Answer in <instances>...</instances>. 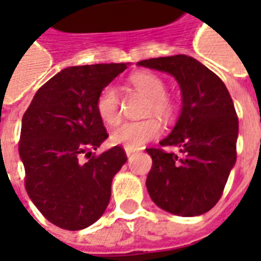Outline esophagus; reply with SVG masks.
I'll return each mask as SVG.
<instances>
[{"label":"esophagus","mask_w":261,"mask_h":261,"mask_svg":"<svg viewBox=\"0 0 261 261\" xmlns=\"http://www.w3.org/2000/svg\"><path fill=\"white\" fill-rule=\"evenodd\" d=\"M136 152H137L136 149H131V148H125V153H127V156H128V158H130L133 153H136Z\"/></svg>","instance_id":"esophagus-1"}]
</instances>
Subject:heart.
Wrapping results in <instances>:
<instances>
[{
  "mask_svg": "<svg viewBox=\"0 0 261 261\" xmlns=\"http://www.w3.org/2000/svg\"><path fill=\"white\" fill-rule=\"evenodd\" d=\"M130 85L137 92L148 97L147 114H156L162 119H169L173 114L175 105L166 95L165 81L155 72L151 71H138L130 75ZM97 116L106 124L114 125L120 121V96L117 89L113 85H108L99 92L96 97ZM162 133V125L156 119H147L141 121H124L117 125L112 134L110 140L116 145H123L131 149H140L147 144L158 138Z\"/></svg>",
  "mask_w": 261,
  "mask_h": 261,
  "instance_id": "obj_1",
  "label": "heart"
}]
</instances>
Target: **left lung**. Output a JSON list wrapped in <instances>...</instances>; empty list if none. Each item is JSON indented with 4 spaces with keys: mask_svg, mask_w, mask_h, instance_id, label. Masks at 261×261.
Masks as SVG:
<instances>
[{
    "mask_svg": "<svg viewBox=\"0 0 261 261\" xmlns=\"http://www.w3.org/2000/svg\"><path fill=\"white\" fill-rule=\"evenodd\" d=\"M138 65L173 75L183 97L175 128L158 148H147L152 156L149 197L168 213L201 215L218 202L236 162L239 121L232 97L218 75L185 54L142 60ZM165 146L179 152L168 153Z\"/></svg>",
    "mask_w": 261,
    "mask_h": 261,
    "instance_id": "obj_1",
    "label": "left lung"
}]
</instances>
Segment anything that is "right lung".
<instances>
[{
  "instance_id": "1",
  "label": "right lung",
  "mask_w": 261,
  "mask_h": 261,
  "mask_svg": "<svg viewBox=\"0 0 261 261\" xmlns=\"http://www.w3.org/2000/svg\"><path fill=\"white\" fill-rule=\"evenodd\" d=\"M127 64L68 67L39 88L22 117L19 155L25 189L43 217L80 230L102 217L112 179L127 161L123 147L93 151L109 137L96 97Z\"/></svg>"
}]
</instances>
